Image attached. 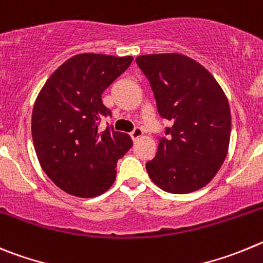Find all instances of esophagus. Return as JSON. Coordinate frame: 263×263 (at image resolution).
I'll return each mask as SVG.
<instances>
[{
	"label": "esophagus",
	"instance_id": "esophagus-1",
	"mask_svg": "<svg viewBox=\"0 0 263 263\" xmlns=\"http://www.w3.org/2000/svg\"><path fill=\"white\" fill-rule=\"evenodd\" d=\"M131 137H132V140H137V139H139V137H141L144 135V131L143 129L140 128V127H136V128L134 129V131L131 132Z\"/></svg>",
	"mask_w": 263,
	"mask_h": 263
}]
</instances>
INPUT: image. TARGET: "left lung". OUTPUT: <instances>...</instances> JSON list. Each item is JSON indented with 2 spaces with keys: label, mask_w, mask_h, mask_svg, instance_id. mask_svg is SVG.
I'll return each mask as SVG.
<instances>
[{
  "label": "left lung",
  "mask_w": 263,
  "mask_h": 263,
  "mask_svg": "<svg viewBox=\"0 0 263 263\" xmlns=\"http://www.w3.org/2000/svg\"><path fill=\"white\" fill-rule=\"evenodd\" d=\"M136 64L151 84L158 114L173 123L146 162L149 177L172 194L204 187L228 153L231 110L223 89L203 65L181 53L143 55Z\"/></svg>",
  "instance_id": "1"
}]
</instances>
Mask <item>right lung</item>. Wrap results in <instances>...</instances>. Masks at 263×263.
I'll list each match as a JSON object with an SVG mask.
<instances>
[{
  "label": "right lung",
  "instance_id": "obj_1",
  "mask_svg": "<svg viewBox=\"0 0 263 263\" xmlns=\"http://www.w3.org/2000/svg\"><path fill=\"white\" fill-rule=\"evenodd\" d=\"M132 56L81 53L52 73L32 110L31 132L40 166L65 193L93 198L112 186L117 162L131 137L99 122L111 115L102 93L131 65Z\"/></svg>",
  "mask_w": 263,
  "mask_h": 263
}]
</instances>
